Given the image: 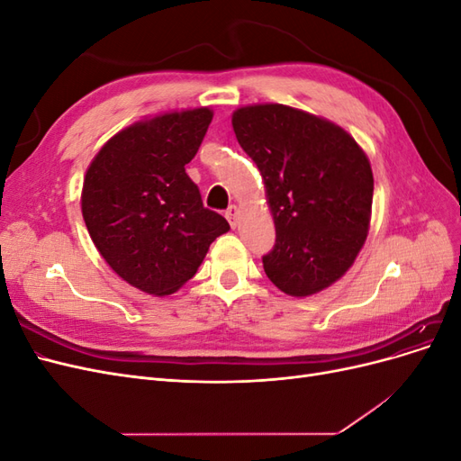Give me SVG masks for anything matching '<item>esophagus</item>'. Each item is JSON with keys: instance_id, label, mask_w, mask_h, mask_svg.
<instances>
[{"instance_id": "1", "label": "esophagus", "mask_w": 461, "mask_h": 461, "mask_svg": "<svg viewBox=\"0 0 461 461\" xmlns=\"http://www.w3.org/2000/svg\"><path fill=\"white\" fill-rule=\"evenodd\" d=\"M239 213H240V209L236 207V205H230L229 209H227V213H225V217L229 219V222H230V227H236V222H239Z\"/></svg>"}]
</instances>
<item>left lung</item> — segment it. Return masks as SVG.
Returning a JSON list of instances; mask_svg holds the SVG:
<instances>
[{"mask_svg": "<svg viewBox=\"0 0 461 461\" xmlns=\"http://www.w3.org/2000/svg\"><path fill=\"white\" fill-rule=\"evenodd\" d=\"M232 129L258 165L275 221L265 275L296 298L337 283L369 232L373 171L366 151L339 124L283 104L239 107Z\"/></svg>", "mask_w": 461, "mask_h": 461, "instance_id": "8db88e82", "label": "left lung"}]
</instances>
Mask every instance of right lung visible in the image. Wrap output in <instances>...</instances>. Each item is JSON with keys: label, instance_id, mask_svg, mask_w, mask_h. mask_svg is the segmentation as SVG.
Masks as SVG:
<instances>
[{"label": "right lung", "instance_id": "right-lung-1", "mask_svg": "<svg viewBox=\"0 0 461 461\" xmlns=\"http://www.w3.org/2000/svg\"><path fill=\"white\" fill-rule=\"evenodd\" d=\"M209 107L171 111L119 131L92 159L82 217L97 252L122 281L153 296L196 275L209 244L229 232L186 175L207 132Z\"/></svg>", "mask_w": 461, "mask_h": 461}]
</instances>
